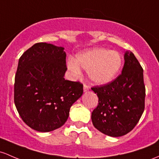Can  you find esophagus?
<instances>
[{
	"label": "esophagus",
	"mask_w": 159,
	"mask_h": 159,
	"mask_svg": "<svg viewBox=\"0 0 159 159\" xmlns=\"http://www.w3.org/2000/svg\"><path fill=\"white\" fill-rule=\"evenodd\" d=\"M88 90H89V87L88 86V85L84 84V91L87 92V91H88Z\"/></svg>",
	"instance_id": "1"
}]
</instances>
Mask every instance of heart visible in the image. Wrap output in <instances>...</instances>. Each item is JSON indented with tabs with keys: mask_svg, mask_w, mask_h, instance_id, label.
Returning <instances> with one entry per match:
<instances>
[{
	"mask_svg": "<svg viewBox=\"0 0 159 159\" xmlns=\"http://www.w3.org/2000/svg\"><path fill=\"white\" fill-rule=\"evenodd\" d=\"M122 65L121 55L116 51L106 49H93L76 56L75 60L68 61V68L79 75L80 67L88 71V77L93 83L106 84L115 79Z\"/></svg>",
	"mask_w": 159,
	"mask_h": 159,
	"instance_id": "b5f03b06",
	"label": "heart"
}]
</instances>
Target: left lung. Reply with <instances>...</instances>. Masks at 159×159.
I'll use <instances>...</instances> for the list:
<instances>
[{
  "instance_id": "obj_1",
  "label": "left lung",
  "mask_w": 159,
  "mask_h": 159,
  "mask_svg": "<svg viewBox=\"0 0 159 159\" xmlns=\"http://www.w3.org/2000/svg\"><path fill=\"white\" fill-rule=\"evenodd\" d=\"M91 90L99 98L98 106L91 114L93 126L114 137L131 131L143 113L146 97L143 69L134 54L125 52L121 74Z\"/></svg>"
}]
</instances>
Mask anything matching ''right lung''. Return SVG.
<instances>
[{"instance_id": "obj_1", "label": "right lung", "mask_w": 159, "mask_h": 159, "mask_svg": "<svg viewBox=\"0 0 159 159\" xmlns=\"http://www.w3.org/2000/svg\"><path fill=\"white\" fill-rule=\"evenodd\" d=\"M51 43H37L19 60L14 102L26 125L40 132L60 128L71 106L83 93L79 81L65 80L66 53Z\"/></svg>"}]
</instances>
